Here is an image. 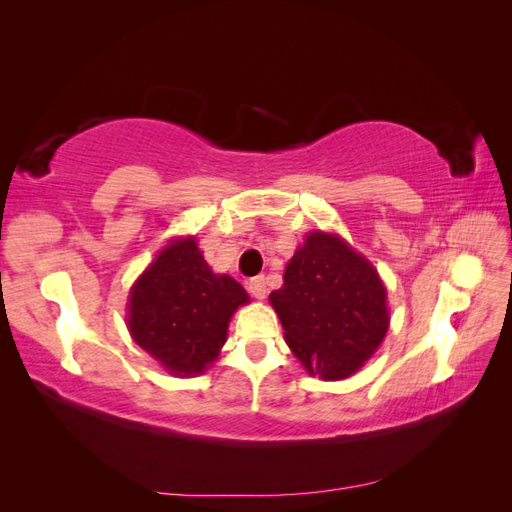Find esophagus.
I'll return each mask as SVG.
<instances>
[{
  "label": "esophagus",
  "instance_id": "obj_1",
  "mask_svg": "<svg viewBox=\"0 0 512 512\" xmlns=\"http://www.w3.org/2000/svg\"><path fill=\"white\" fill-rule=\"evenodd\" d=\"M247 290L252 292V297L256 299H265L267 297V282H265V275H256L252 277L250 282H247Z\"/></svg>",
  "mask_w": 512,
  "mask_h": 512
}]
</instances>
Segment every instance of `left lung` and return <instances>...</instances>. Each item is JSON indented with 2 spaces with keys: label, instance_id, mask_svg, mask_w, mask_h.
Here are the masks:
<instances>
[{
  "label": "left lung",
  "instance_id": "8db88e82",
  "mask_svg": "<svg viewBox=\"0 0 512 512\" xmlns=\"http://www.w3.org/2000/svg\"><path fill=\"white\" fill-rule=\"evenodd\" d=\"M269 301L292 354L322 380L359 371L389 331L386 288L376 267L329 232H309Z\"/></svg>",
  "mask_w": 512,
  "mask_h": 512
}]
</instances>
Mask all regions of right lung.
<instances>
[{"instance_id":"add662e5","label":"right lung","mask_w":512,"mask_h":512,"mask_svg":"<svg viewBox=\"0 0 512 512\" xmlns=\"http://www.w3.org/2000/svg\"><path fill=\"white\" fill-rule=\"evenodd\" d=\"M250 301L230 275L213 273L194 237L173 239L128 297V329L168 374L196 376L218 359L228 322Z\"/></svg>"}]
</instances>
